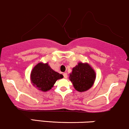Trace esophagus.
<instances>
[{
	"mask_svg": "<svg viewBox=\"0 0 129 129\" xmlns=\"http://www.w3.org/2000/svg\"><path fill=\"white\" fill-rule=\"evenodd\" d=\"M63 76H64V77L65 79H66L68 77V74H67V73H63Z\"/></svg>",
	"mask_w": 129,
	"mask_h": 129,
	"instance_id": "obj_1",
	"label": "esophagus"
}]
</instances>
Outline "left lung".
<instances>
[{
    "mask_svg": "<svg viewBox=\"0 0 129 129\" xmlns=\"http://www.w3.org/2000/svg\"><path fill=\"white\" fill-rule=\"evenodd\" d=\"M96 74L93 69L88 63H78L73 68L70 74V79L74 88L78 92L88 90L93 85Z\"/></svg>",
    "mask_w": 129,
    "mask_h": 129,
    "instance_id": "obj_1",
    "label": "left lung"
}]
</instances>
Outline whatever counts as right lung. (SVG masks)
<instances>
[{
    "label": "right lung",
    "instance_id": "1",
    "mask_svg": "<svg viewBox=\"0 0 129 129\" xmlns=\"http://www.w3.org/2000/svg\"><path fill=\"white\" fill-rule=\"evenodd\" d=\"M63 77L62 74L53 71L47 63H39L33 68L31 73L33 85L42 92L50 90L56 81Z\"/></svg>",
    "mask_w": 129,
    "mask_h": 129
}]
</instances>
